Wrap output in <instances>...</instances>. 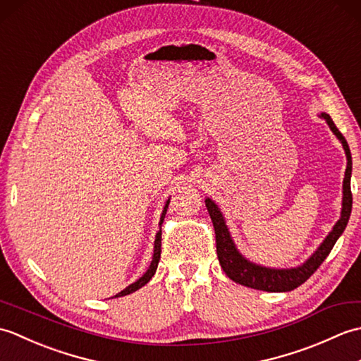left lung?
I'll list each match as a JSON object with an SVG mask.
<instances>
[{
  "mask_svg": "<svg viewBox=\"0 0 361 361\" xmlns=\"http://www.w3.org/2000/svg\"><path fill=\"white\" fill-rule=\"evenodd\" d=\"M321 118H324L326 122L331 127L334 135L338 137L343 144V149L346 152L348 158V167L344 172L343 180V208H341V217L334 225V229L323 243L319 245L318 250L305 260L302 265L296 268H268L257 265L255 262H250L248 259H245L239 250L235 248V243L233 242V237L228 231V226L225 224L224 214L220 212L219 206L214 203L211 198H206V208L212 220L214 231H216V247H217V256L219 262L224 268V271L229 279L240 283L245 287H251L256 290L264 291H290L295 290L296 287L301 286L307 281L310 276L318 270V267L324 262V259L329 256V252L332 251L335 242L338 240V237L343 234L344 229L350 217L352 211V192H350V173H352V157L348 141L344 140V136L336 126L334 124L332 118L327 113H321Z\"/></svg>",
  "mask_w": 361,
  "mask_h": 361,
  "instance_id": "1",
  "label": "left lung"
}]
</instances>
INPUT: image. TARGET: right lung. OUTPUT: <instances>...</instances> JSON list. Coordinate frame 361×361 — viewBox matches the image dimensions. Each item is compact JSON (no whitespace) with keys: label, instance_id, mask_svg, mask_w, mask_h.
Returning a JSON list of instances; mask_svg holds the SVG:
<instances>
[{"label":"right lung","instance_id":"add662e5","mask_svg":"<svg viewBox=\"0 0 361 361\" xmlns=\"http://www.w3.org/2000/svg\"><path fill=\"white\" fill-rule=\"evenodd\" d=\"M169 203H171V198H169V200L166 202V204H164V209H163V214H161V219H159V231L157 233V237H155V247H153V257H152V262H150L149 270L145 271V273L141 276V278L137 279L136 282L130 283V286H128L127 288H124L122 291H119V293H118V295H114L113 298H119V296H126V295L133 293V291H136V290H140L141 287H144L145 283H147V282L152 279V276L155 274V271H157V267H158V262H159V257H161V225H163V221H164L166 212H167V208H169Z\"/></svg>","mask_w":361,"mask_h":361}]
</instances>
